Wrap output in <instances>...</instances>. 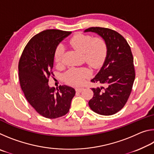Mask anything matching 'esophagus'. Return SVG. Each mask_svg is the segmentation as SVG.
<instances>
[{"label":"esophagus","mask_w":154,"mask_h":154,"mask_svg":"<svg viewBox=\"0 0 154 154\" xmlns=\"http://www.w3.org/2000/svg\"><path fill=\"white\" fill-rule=\"evenodd\" d=\"M75 90H76V92H82L83 90V88H75Z\"/></svg>","instance_id":"34e87169"}]
</instances>
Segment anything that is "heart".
<instances>
[{"mask_svg":"<svg viewBox=\"0 0 154 154\" xmlns=\"http://www.w3.org/2000/svg\"><path fill=\"white\" fill-rule=\"evenodd\" d=\"M71 45L82 52L85 62L93 69H98L102 66L107 54V45L101 37L94 38L92 36L78 33L70 40ZM64 54V47L59 44L54 51V59L57 64L62 63ZM91 71L85 67L71 68L64 75V81L72 85H81L90 76Z\"/></svg>","mask_w":154,"mask_h":154,"instance_id":"b5f03b06","label":"heart"}]
</instances>
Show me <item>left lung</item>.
Listing matches in <instances>:
<instances>
[{
    "label": "left lung",
    "instance_id": "8db88e82",
    "mask_svg": "<svg viewBox=\"0 0 154 154\" xmlns=\"http://www.w3.org/2000/svg\"><path fill=\"white\" fill-rule=\"evenodd\" d=\"M85 32L98 34L108 49L105 63L91 80L106 87L92 88L94 96L88 105L96 113L111 116L124 107L132 92L135 70L131 49L123 36L110 28L91 27Z\"/></svg>",
    "mask_w": 154,
    "mask_h": 154
}]
</instances>
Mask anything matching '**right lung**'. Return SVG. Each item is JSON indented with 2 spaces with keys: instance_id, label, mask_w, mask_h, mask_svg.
<instances>
[{
  "instance_id": "right-lung-1",
  "label": "right lung",
  "mask_w": 154,
  "mask_h": 154,
  "mask_svg": "<svg viewBox=\"0 0 154 154\" xmlns=\"http://www.w3.org/2000/svg\"><path fill=\"white\" fill-rule=\"evenodd\" d=\"M71 32L48 29L36 34L25 46L18 64L20 86L28 102L44 118L56 119L69 111L75 90L60 85L57 92L48 82L53 72L54 51Z\"/></svg>"
}]
</instances>
